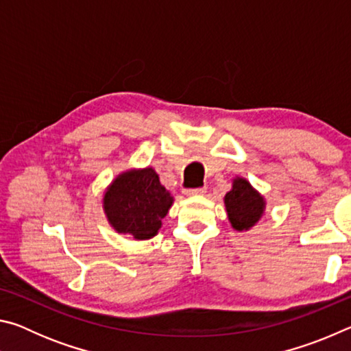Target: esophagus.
I'll return each instance as SVG.
<instances>
[{"instance_id": "obj_1", "label": "esophagus", "mask_w": 351, "mask_h": 351, "mask_svg": "<svg viewBox=\"0 0 351 351\" xmlns=\"http://www.w3.org/2000/svg\"><path fill=\"white\" fill-rule=\"evenodd\" d=\"M206 189L204 187H198V189H186L184 190V195L187 197H199V195H204Z\"/></svg>"}]
</instances>
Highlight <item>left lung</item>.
I'll return each mask as SVG.
<instances>
[{
    "label": "left lung",
    "instance_id": "8db88e82",
    "mask_svg": "<svg viewBox=\"0 0 351 351\" xmlns=\"http://www.w3.org/2000/svg\"><path fill=\"white\" fill-rule=\"evenodd\" d=\"M226 212L232 228L239 232L249 230L263 217L266 201L245 178L237 176L232 189L224 197Z\"/></svg>",
    "mask_w": 351,
    "mask_h": 351
}]
</instances>
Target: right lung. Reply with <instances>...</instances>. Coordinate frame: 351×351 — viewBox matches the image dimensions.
Returning <instances> with one entry per match:
<instances>
[{"label": "right lung", "instance_id": "obj_1", "mask_svg": "<svg viewBox=\"0 0 351 351\" xmlns=\"http://www.w3.org/2000/svg\"><path fill=\"white\" fill-rule=\"evenodd\" d=\"M171 204L173 197L152 167L123 171L104 195V212L111 228L136 240L156 235Z\"/></svg>", "mask_w": 351, "mask_h": 351}]
</instances>
